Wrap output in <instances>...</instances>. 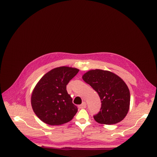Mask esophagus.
Returning a JSON list of instances; mask_svg holds the SVG:
<instances>
[{"instance_id": "34e87169", "label": "esophagus", "mask_w": 157, "mask_h": 157, "mask_svg": "<svg viewBox=\"0 0 157 157\" xmlns=\"http://www.w3.org/2000/svg\"><path fill=\"white\" fill-rule=\"evenodd\" d=\"M78 107L80 108V109H84V108H86V103L85 102H83L81 105H80L79 106H78Z\"/></svg>"}]
</instances>
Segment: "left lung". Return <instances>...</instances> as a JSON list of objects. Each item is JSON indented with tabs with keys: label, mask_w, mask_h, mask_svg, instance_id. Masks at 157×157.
Segmentation results:
<instances>
[{
	"label": "left lung",
	"mask_w": 157,
	"mask_h": 157,
	"mask_svg": "<svg viewBox=\"0 0 157 157\" xmlns=\"http://www.w3.org/2000/svg\"><path fill=\"white\" fill-rule=\"evenodd\" d=\"M82 77L101 99V107L94 117L95 121L110 125L124 119L130 103V90L124 80L114 73L102 69L90 70Z\"/></svg>",
	"instance_id": "left-lung-1"
}]
</instances>
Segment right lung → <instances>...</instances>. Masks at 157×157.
Returning a JSON list of instances; mask_svg holds the SVG:
<instances>
[{
	"label": "right lung",
	"mask_w": 157,
	"mask_h": 157,
	"mask_svg": "<svg viewBox=\"0 0 157 157\" xmlns=\"http://www.w3.org/2000/svg\"><path fill=\"white\" fill-rule=\"evenodd\" d=\"M79 69L62 66L48 71L33 89L31 103L36 115L49 125H61L73 119L78 109L66 86Z\"/></svg>",
	"instance_id": "add662e5"
}]
</instances>
